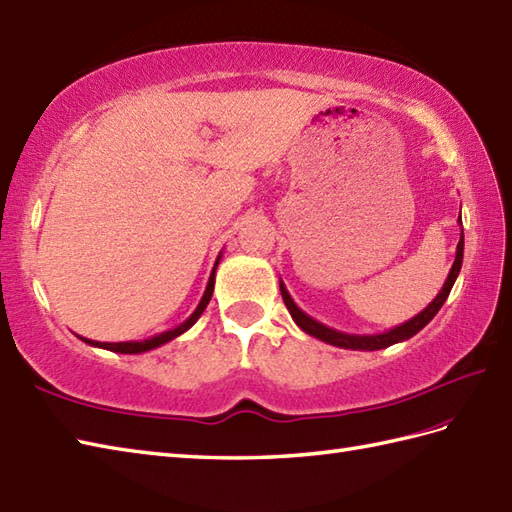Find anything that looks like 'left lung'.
<instances>
[{
    "mask_svg": "<svg viewBox=\"0 0 512 512\" xmlns=\"http://www.w3.org/2000/svg\"><path fill=\"white\" fill-rule=\"evenodd\" d=\"M462 225V223H460ZM462 256H464V232H460V241H458V249H456V260H453L449 276L445 280V285H442L440 293L436 295L434 300H431L423 311L418 315H414L412 320L403 322L401 326H394L390 331L385 333H374V335H350V333H342V331H335V328L326 326L322 322L313 320L311 315H306L298 304L293 302V298L289 295L285 282L280 280V293H282V300H285L287 309L293 317V322L298 324L306 335H313L317 339H322V342L337 346V348H346V350H381V348H388L392 344H399L405 342V339L414 337L418 331H423V328L434 320V315L440 311V306L445 304V300L449 298L453 282H456L458 274H460V267H462Z\"/></svg>",
    "mask_w": 512,
    "mask_h": 512,
    "instance_id": "1",
    "label": "left lung"
}]
</instances>
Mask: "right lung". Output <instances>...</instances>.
Wrapping results in <instances>:
<instances>
[{
	"instance_id": "obj_1",
	"label": "right lung",
	"mask_w": 512,
	"mask_h": 512,
	"mask_svg": "<svg viewBox=\"0 0 512 512\" xmlns=\"http://www.w3.org/2000/svg\"><path fill=\"white\" fill-rule=\"evenodd\" d=\"M219 260H221V254H219V258H217V263H214V267H212L208 287H206V291H203V298H201V302L197 304V309L192 311V315L188 317V320L181 322L179 326L170 328V331H164V333H160V335H153V337H149V339H140V342H94V339H87V337H81V335H78V339H83V342L89 344V346L105 348V350H111V352H122V355H140V352L153 350V348H157V346H164V344H168V342H173L175 337H179L181 333H186L188 328L199 320L201 313L206 311V306H208V302H210V298H212V291H214V276H217Z\"/></svg>"
}]
</instances>
